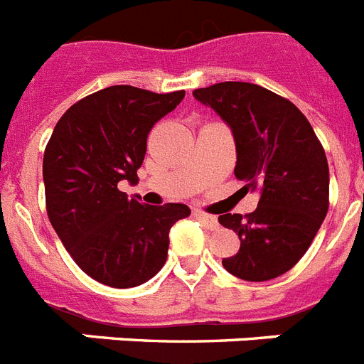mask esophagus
Listing matches in <instances>:
<instances>
[{"label":"esophagus","mask_w":364,"mask_h":364,"mask_svg":"<svg viewBox=\"0 0 364 364\" xmlns=\"http://www.w3.org/2000/svg\"><path fill=\"white\" fill-rule=\"evenodd\" d=\"M195 217H197L208 230H215L219 226V220H217L215 215H208L204 212H195Z\"/></svg>","instance_id":"obj_1"}]
</instances>
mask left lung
Segmentation results:
<instances>
[{"mask_svg": "<svg viewBox=\"0 0 364 364\" xmlns=\"http://www.w3.org/2000/svg\"><path fill=\"white\" fill-rule=\"evenodd\" d=\"M193 95L234 132L235 178L262 193L252 213L219 215L241 239L223 267L247 282L278 278L302 259L330 208L324 147L302 112L263 86L228 80Z\"/></svg>", "mask_w": 364, "mask_h": 364, "instance_id": "left-lung-1", "label": "left lung"}]
</instances>
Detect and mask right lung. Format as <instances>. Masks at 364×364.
I'll return each instance as SVG.
<instances>
[{"label":"right lung","instance_id":"add662e5","mask_svg":"<svg viewBox=\"0 0 364 364\" xmlns=\"http://www.w3.org/2000/svg\"><path fill=\"white\" fill-rule=\"evenodd\" d=\"M186 92L110 86L86 95L55 125L43 152L46 210L73 262L99 284H145L167 259L169 230L186 204L149 206L117 184L138 182L147 136Z\"/></svg>","mask_w":364,"mask_h":364}]
</instances>
